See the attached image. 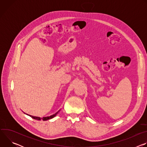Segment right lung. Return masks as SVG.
<instances>
[{"mask_svg": "<svg viewBox=\"0 0 147 147\" xmlns=\"http://www.w3.org/2000/svg\"><path fill=\"white\" fill-rule=\"evenodd\" d=\"M59 112H57V113H56L55 114L53 115H51L50 116H48V117H44L43 118H40V117H36V116H31V115H29L30 116H31L32 118L34 119H36V120H40L41 119H42L43 120L45 121V120H49V119H51L52 118H53L55 116H56V115H57V113H58Z\"/></svg>", "mask_w": 147, "mask_h": 147, "instance_id": "obj_1", "label": "right lung"}]
</instances>
